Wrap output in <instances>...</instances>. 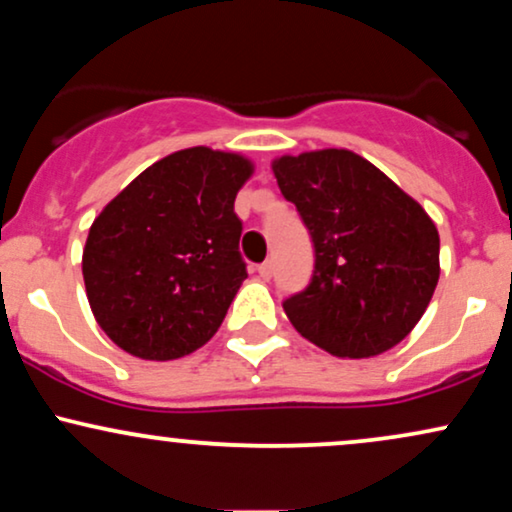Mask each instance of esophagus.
Instances as JSON below:
<instances>
[{"label":"esophagus","mask_w":512,"mask_h":512,"mask_svg":"<svg viewBox=\"0 0 512 512\" xmlns=\"http://www.w3.org/2000/svg\"><path fill=\"white\" fill-rule=\"evenodd\" d=\"M257 274H260L262 279H272V274H274V264H272V260L262 262L260 267H257Z\"/></svg>","instance_id":"esophagus-1"}]
</instances>
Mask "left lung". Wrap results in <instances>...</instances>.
I'll return each instance as SVG.
<instances>
[{"label":"left lung","instance_id":"left-lung-1","mask_svg":"<svg viewBox=\"0 0 512 512\" xmlns=\"http://www.w3.org/2000/svg\"><path fill=\"white\" fill-rule=\"evenodd\" d=\"M272 170L315 245L313 279L286 298V317L332 356L385 354L414 330L436 291V223L349 149L279 156Z\"/></svg>","mask_w":512,"mask_h":512}]
</instances>
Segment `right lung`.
<instances>
[{
    "label": "right lung",
    "mask_w": 512,
    "mask_h": 512,
    "mask_svg": "<svg viewBox=\"0 0 512 512\" xmlns=\"http://www.w3.org/2000/svg\"><path fill=\"white\" fill-rule=\"evenodd\" d=\"M250 158L209 146L175 151L105 204L81 272L93 317L144 361H173L214 337L248 272L233 211Z\"/></svg>",
    "instance_id": "right-lung-1"
}]
</instances>
